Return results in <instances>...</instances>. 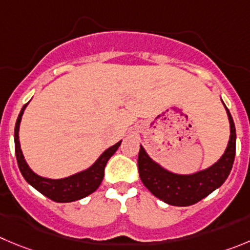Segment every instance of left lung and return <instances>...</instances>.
<instances>
[{
  "label": "left lung",
  "instance_id": "8db88e82",
  "mask_svg": "<svg viewBox=\"0 0 250 250\" xmlns=\"http://www.w3.org/2000/svg\"><path fill=\"white\" fill-rule=\"evenodd\" d=\"M226 111L230 127L227 148L218 162L201 171L190 175L174 174L154 162L141 146L138 155L139 176L144 186L155 197L171 206H191L225 183L232 170L235 157L234 122L227 107Z\"/></svg>",
  "mask_w": 250,
  "mask_h": 250
}]
</instances>
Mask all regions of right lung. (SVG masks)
Returning a JSON list of instances; mask_svg holds the SVG:
<instances>
[{
  "mask_svg": "<svg viewBox=\"0 0 250 250\" xmlns=\"http://www.w3.org/2000/svg\"><path fill=\"white\" fill-rule=\"evenodd\" d=\"M27 104H25L23 108L21 109L15 127L16 158H17L18 167H20L25 181L29 185L33 186L36 190H38L39 192L43 193L44 196H46L48 199L53 200L55 202L76 201V200L83 199V197L88 196L90 193H92L93 191H96L99 186L101 185L102 179L104 176V167H106L107 162L116 153V150L121 146V142L122 141L116 143L114 146H109L108 149H106L100 155L99 159L93 163L88 169L83 170V171H80L78 174H74L64 179L42 178V176L37 175L33 170L28 167V164L24 160V157H23L22 150H21L18 132H20V125L23 112H24Z\"/></svg>",
  "mask_w": 250,
  "mask_h": 250,
  "instance_id": "obj_1",
  "label": "right lung"
}]
</instances>
